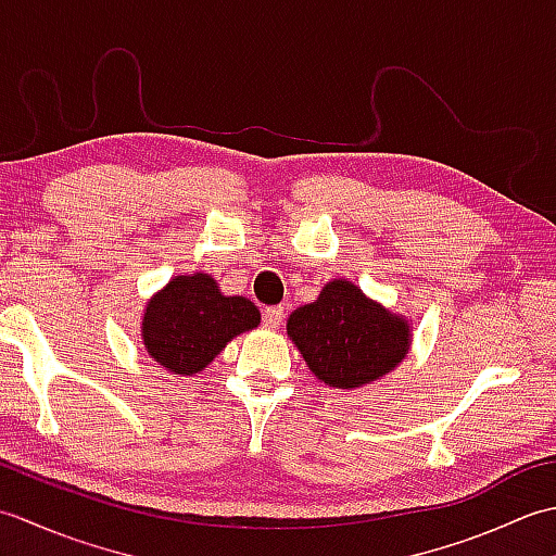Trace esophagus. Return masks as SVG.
Wrapping results in <instances>:
<instances>
[{"instance_id":"34e87169","label":"esophagus","mask_w":556,"mask_h":556,"mask_svg":"<svg viewBox=\"0 0 556 556\" xmlns=\"http://www.w3.org/2000/svg\"><path fill=\"white\" fill-rule=\"evenodd\" d=\"M281 323H285V308H267L265 313H263V325L267 327V329H277Z\"/></svg>"}]
</instances>
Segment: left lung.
I'll return each instance as SVG.
<instances>
[{
  "label": "left lung",
  "mask_w": 556,
  "mask_h": 556,
  "mask_svg": "<svg viewBox=\"0 0 556 556\" xmlns=\"http://www.w3.org/2000/svg\"><path fill=\"white\" fill-rule=\"evenodd\" d=\"M287 334L317 380L356 389L380 380L406 358L410 327L346 279L323 287L317 301L289 315Z\"/></svg>",
  "instance_id": "1"
}]
</instances>
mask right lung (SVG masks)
<instances>
[{
    "label": "right lung",
    "mask_w": 556,
    "mask_h": 556,
    "mask_svg": "<svg viewBox=\"0 0 556 556\" xmlns=\"http://www.w3.org/2000/svg\"><path fill=\"white\" fill-rule=\"evenodd\" d=\"M260 325V311L243 296H224L205 271L174 277L146 305L143 344L174 375L205 370L236 334Z\"/></svg>",
    "instance_id": "right-lung-1"
}]
</instances>
